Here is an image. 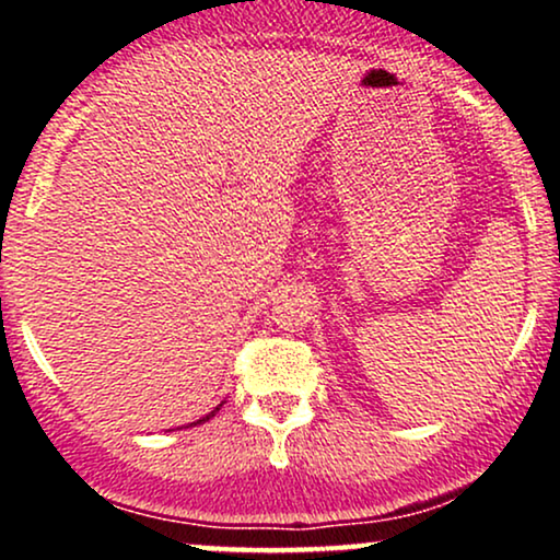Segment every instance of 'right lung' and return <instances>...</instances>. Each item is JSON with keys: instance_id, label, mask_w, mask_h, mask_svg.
I'll return each instance as SVG.
<instances>
[{"instance_id": "obj_1", "label": "right lung", "mask_w": 560, "mask_h": 560, "mask_svg": "<svg viewBox=\"0 0 560 560\" xmlns=\"http://www.w3.org/2000/svg\"><path fill=\"white\" fill-rule=\"evenodd\" d=\"M218 408H221V405H218ZM218 408H215V410H218ZM215 410H210V413H208V416H202V419H199V421H195V423H189V427H197V423H202V421L213 419V416H215Z\"/></svg>"}]
</instances>
